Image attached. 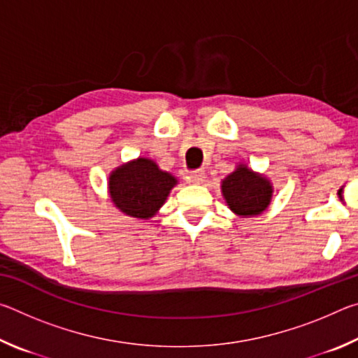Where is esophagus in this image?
<instances>
[{"label": "esophagus", "instance_id": "1", "mask_svg": "<svg viewBox=\"0 0 358 358\" xmlns=\"http://www.w3.org/2000/svg\"><path fill=\"white\" fill-rule=\"evenodd\" d=\"M189 178H191L192 183L201 185L205 181V172L203 171H194V172L189 173Z\"/></svg>", "mask_w": 358, "mask_h": 358}]
</instances>
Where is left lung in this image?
I'll list each match as a JSON object with an SVG mask.
<instances>
[{
  "instance_id": "obj_1",
  "label": "left lung",
  "mask_w": 358,
  "mask_h": 358,
  "mask_svg": "<svg viewBox=\"0 0 358 358\" xmlns=\"http://www.w3.org/2000/svg\"><path fill=\"white\" fill-rule=\"evenodd\" d=\"M271 185L262 175L254 173L240 166L222 181V194L234 213L240 216H256L268 207Z\"/></svg>"
}]
</instances>
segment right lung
I'll list each match as a JSON object with an SVG mask.
<instances>
[{
    "label": "right lung",
    "instance_id": "1",
    "mask_svg": "<svg viewBox=\"0 0 358 358\" xmlns=\"http://www.w3.org/2000/svg\"><path fill=\"white\" fill-rule=\"evenodd\" d=\"M173 185L177 180L171 173L159 171L151 159L138 157L112 172L108 189L115 207L132 217L148 220L166 202Z\"/></svg>",
    "mask_w": 358,
    "mask_h": 358
}]
</instances>
